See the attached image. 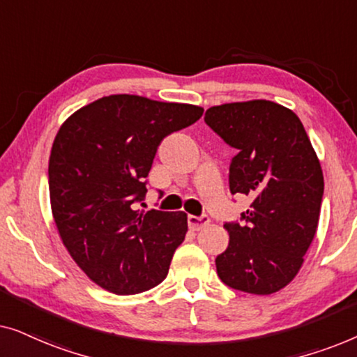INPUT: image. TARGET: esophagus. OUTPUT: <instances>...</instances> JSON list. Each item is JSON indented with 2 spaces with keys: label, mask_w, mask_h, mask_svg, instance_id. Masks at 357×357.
<instances>
[{
  "label": "esophagus",
  "mask_w": 357,
  "mask_h": 357,
  "mask_svg": "<svg viewBox=\"0 0 357 357\" xmlns=\"http://www.w3.org/2000/svg\"><path fill=\"white\" fill-rule=\"evenodd\" d=\"M209 224V218L206 214H203V216H188V226L190 229H193V231H199V229L206 227Z\"/></svg>",
  "instance_id": "esophagus-1"
}]
</instances>
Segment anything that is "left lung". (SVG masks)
<instances>
[{"mask_svg":"<svg viewBox=\"0 0 357 357\" xmlns=\"http://www.w3.org/2000/svg\"><path fill=\"white\" fill-rule=\"evenodd\" d=\"M204 121L237 149L229 169L232 195L252 198L238 222H226V252L216 258L224 284L268 296L289 284L319 226L324 174L304 125L271 100L211 107Z\"/></svg>","mask_w":357,"mask_h":357,"instance_id":"left-lung-1","label":"left lung"}]
</instances>
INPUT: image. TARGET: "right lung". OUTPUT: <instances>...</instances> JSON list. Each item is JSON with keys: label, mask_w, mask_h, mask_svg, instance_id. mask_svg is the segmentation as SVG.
Returning <instances> with one entry per match:
<instances>
[{"label": "right lung", "mask_w": 357, "mask_h": 357, "mask_svg": "<svg viewBox=\"0 0 357 357\" xmlns=\"http://www.w3.org/2000/svg\"><path fill=\"white\" fill-rule=\"evenodd\" d=\"M198 105L115 94L76 110L48 160L52 213L63 245L87 278L114 294H138L169 273L187 214L139 211L158 146L193 125Z\"/></svg>", "instance_id": "right-lung-1"}]
</instances>
